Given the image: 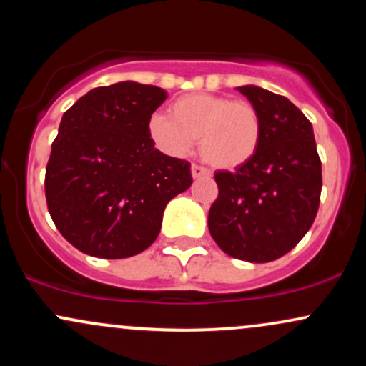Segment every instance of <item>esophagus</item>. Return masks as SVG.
Masks as SVG:
<instances>
[{
    "label": "esophagus",
    "mask_w": 366,
    "mask_h": 366,
    "mask_svg": "<svg viewBox=\"0 0 366 366\" xmlns=\"http://www.w3.org/2000/svg\"><path fill=\"white\" fill-rule=\"evenodd\" d=\"M191 175H192V179L209 177V172L204 170L203 167H199V165H192V167H191Z\"/></svg>",
    "instance_id": "34e87169"
}]
</instances>
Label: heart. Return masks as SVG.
Here are the masks:
<instances>
[{
  "label": "heart",
  "mask_w": 366,
  "mask_h": 366,
  "mask_svg": "<svg viewBox=\"0 0 366 366\" xmlns=\"http://www.w3.org/2000/svg\"><path fill=\"white\" fill-rule=\"evenodd\" d=\"M148 132L154 144L172 157H184L199 139L204 162L218 170H236L258 153L263 124L251 103L194 92L175 99L169 117H151Z\"/></svg>",
  "instance_id": "1"
}]
</instances>
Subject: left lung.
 <instances>
[{"label":"left lung","mask_w":366,"mask_h":366,"mask_svg":"<svg viewBox=\"0 0 366 366\" xmlns=\"http://www.w3.org/2000/svg\"><path fill=\"white\" fill-rule=\"evenodd\" d=\"M262 117L256 157L234 172H217L218 197L208 229L224 253L268 263L292 249L312 227L320 204L322 163L313 127L284 96L237 87Z\"/></svg>","instance_id":"1"}]
</instances>
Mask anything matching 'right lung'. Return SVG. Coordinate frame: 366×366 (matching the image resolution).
<instances>
[{
	"instance_id": "right-lung-1",
	"label": "right lung",
	"mask_w": 366,
	"mask_h": 366,
	"mask_svg": "<svg viewBox=\"0 0 366 366\" xmlns=\"http://www.w3.org/2000/svg\"><path fill=\"white\" fill-rule=\"evenodd\" d=\"M167 91L124 81L96 87L63 113L46 167V201L60 234L104 259L157 241L170 199L192 184L191 165L154 148L148 125Z\"/></svg>"
}]
</instances>
